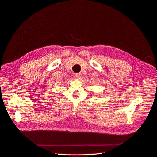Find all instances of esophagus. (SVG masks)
I'll return each mask as SVG.
<instances>
[{"mask_svg": "<svg viewBox=\"0 0 157 157\" xmlns=\"http://www.w3.org/2000/svg\"><path fill=\"white\" fill-rule=\"evenodd\" d=\"M75 77H76L77 78H80V77H81V74H80V73H75Z\"/></svg>", "mask_w": 157, "mask_h": 157, "instance_id": "esophagus-1", "label": "esophagus"}]
</instances>
